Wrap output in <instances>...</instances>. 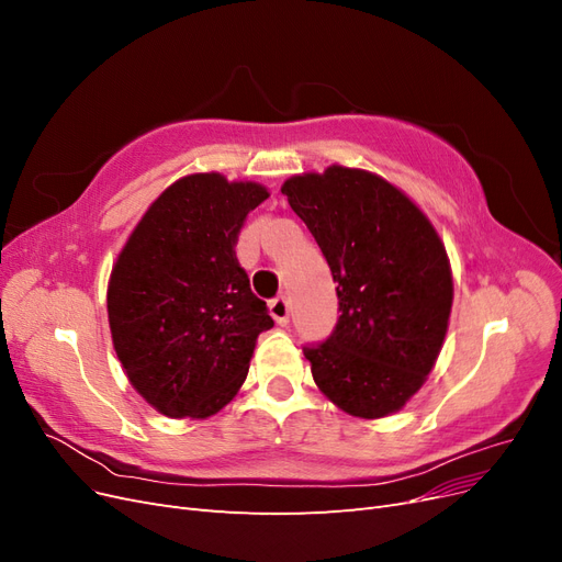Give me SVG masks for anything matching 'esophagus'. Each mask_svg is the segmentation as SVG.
I'll return each instance as SVG.
<instances>
[{
  "label": "esophagus",
  "instance_id": "34e87169",
  "mask_svg": "<svg viewBox=\"0 0 562 562\" xmlns=\"http://www.w3.org/2000/svg\"><path fill=\"white\" fill-rule=\"evenodd\" d=\"M269 314L279 323V326H285L288 318H291V302L285 297H274L269 302Z\"/></svg>",
  "mask_w": 562,
  "mask_h": 562
}]
</instances>
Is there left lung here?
<instances>
[{
    "mask_svg": "<svg viewBox=\"0 0 562 562\" xmlns=\"http://www.w3.org/2000/svg\"><path fill=\"white\" fill-rule=\"evenodd\" d=\"M337 283L339 318L304 347L321 394L361 419L398 413L434 370L452 310L443 241L417 203L363 168L328 166L281 184Z\"/></svg>",
    "mask_w": 562,
    "mask_h": 562,
    "instance_id": "8db88e82",
    "label": "left lung"
}]
</instances>
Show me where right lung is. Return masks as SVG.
<instances>
[{"label": "right lung", "instance_id": "obj_1", "mask_svg": "<svg viewBox=\"0 0 562 562\" xmlns=\"http://www.w3.org/2000/svg\"><path fill=\"white\" fill-rule=\"evenodd\" d=\"M267 196L260 182L184 176L151 201L112 267L116 359L166 417L223 411L248 375L258 335L274 326L234 250Z\"/></svg>", "mask_w": 562, "mask_h": 562}]
</instances>
